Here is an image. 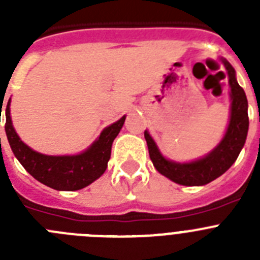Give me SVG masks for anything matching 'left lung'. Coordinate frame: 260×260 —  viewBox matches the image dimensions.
<instances>
[{
	"mask_svg": "<svg viewBox=\"0 0 260 260\" xmlns=\"http://www.w3.org/2000/svg\"><path fill=\"white\" fill-rule=\"evenodd\" d=\"M220 61L228 73L231 87V114L224 137L212 151L203 157L189 162L174 161L165 157L160 152L150 133L147 130L144 132L148 152L156 171L178 185L203 186L216 180L233 165L246 142L249 132L246 93L238 84L233 66L225 58H220Z\"/></svg>",
	"mask_w": 260,
	"mask_h": 260,
	"instance_id": "8db88e82",
	"label": "left lung"
}]
</instances>
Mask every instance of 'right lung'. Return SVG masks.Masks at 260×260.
Here are the masks:
<instances>
[{"instance_id":"add662e5","label":"right lung","mask_w":260,"mask_h":260,"mask_svg":"<svg viewBox=\"0 0 260 260\" xmlns=\"http://www.w3.org/2000/svg\"><path fill=\"white\" fill-rule=\"evenodd\" d=\"M10 102H8L5 112L6 137L18 161L34 178L54 190L74 191L91 185L103 176L110 158L112 144L121 132L126 116L107 126L83 152L78 155H44L32 150L17 134L11 121Z\"/></svg>"}]
</instances>
